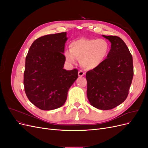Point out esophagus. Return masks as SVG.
Instances as JSON below:
<instances>
[{"mask_svg":"<svg viewBox=\"0 0 148 148\" xmlns=\"http://www.w3.org/2000/svg\"><path fill=\"white\" fill-rule=\"evenodd\" d=\"M85 75V73L82 70H79L78 71V76L79 77H83V76Z\"/></svg>","mask_w":148,"mask_h":148,"instance_id":"1","label":"esophagus"}]
</instances>
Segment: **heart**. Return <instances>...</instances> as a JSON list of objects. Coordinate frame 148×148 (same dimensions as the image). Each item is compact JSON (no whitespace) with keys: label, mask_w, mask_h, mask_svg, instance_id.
<instances>
[{"label":"heart","mask_w":148,"mask_h":148,"mask_svg":"<svg viewBox=\"0 0 148 148\" xmlns=\"http://www.w3.org/2000/svg\"><path fill=\"white\" fill-rule=\"evenodd\" d=\"M70 50L64 53L65 59L75 64L76 58L80 60L84 69L92 70L97 68L106 61L109 56L110 46L104 39H78L70 44Z\"/></svg>","instance_id":"obj_1"}]
</instances>
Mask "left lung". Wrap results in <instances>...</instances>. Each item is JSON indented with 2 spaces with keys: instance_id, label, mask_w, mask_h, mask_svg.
Wrapping results in <instances>:
<instances>
[{
  "instance_id": "left-lung-1",
  "label": "left lung",
  "mask_w": 148,
  "mask_h": 148,
  "mask_svg": "<svg viewBox=\"0 0 148 148\" xmlns=\"http://www.w3.org/2000/svg\"><path fill=\"white\" fill-rule=\"evenodd\" d=\"M102 36L110 42L111 48L104 63L86 73L87 97L92 106L110 110L127 99L133 77V59L122 39Z\"/></svg>"
}]
</instances>
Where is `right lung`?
<instances>
[{
	"instance_id": "obj_1",
	"label": "right lung",
	"mask_w": 148,
	"mask_h": 148,
	"mask_svg": "<svg viewBox=\"0 0 148 148\" xmlns=\"http://www.w3.org/2000/svg\"><path fill=\"white\" fill-rule=\"evenodd\" d=\"M66 32L44 36L33 42L26 57L25 91L29 101L44 110L56 109L66 100L78 70L64 69Z\"/></svg>"
}]
</instances>
